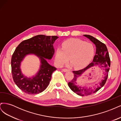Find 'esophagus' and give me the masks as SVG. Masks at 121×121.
Returning a JSON list of instances; mask_svg holds the SVG:
<instances>
[{
    "mask_svg": "<svg viewBox=\"0 0 121 121\" xmlns=\"http://www.w3.org/2000/svg\"><path fill=\"white\" fill-rule=\"evenodd\" d=\"M62 71H63V72H67V71H69V69H62Z\"/></svg>",
    "mask_w": 121,
    "mask_h": 121,
    "instance_id": "esophagus-1",
    "label": "esophagus"
}]
</instances>
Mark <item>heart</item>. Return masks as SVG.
Segmentation results:
<instances>
[{
  "instance_id": "obj_1",
  "label": "heart",
  "mask_w": 121,
  "mask_h": 121,
  "mask_svg": "<svg viewBox=\"0 0 121 121\" xmlns=\"http://www.w3.org/2000/svg\"><path fill=\"white\" fill-rule=\"evenodd\" d=\"M94 48L92 44L78 39H70L64 41L61 47L56 50L55 61L61 67L69 60L72 66L82 68L88 64L93 56Z\"/></svg>"
}]
</instances>
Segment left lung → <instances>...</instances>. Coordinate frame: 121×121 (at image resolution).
I'll return each instance as SVG.
<instances>
[{
	"label": "left lung",
	"mask_w": 121,
	"mask_h": 121,
	"mask_svg": "<svg viewBox=\"0 0 121 121\" xmlns=\"http://www.w3.org/2000/svg\"><path fill=\"white\" fill-rule=\"evenodd\" d=\"M86 37L89 39L96 46V53L93 60L85 68L78 71H73L74 76L71 81L68 83V85L70 89L80 96H87L96 92L101 87H103L107 81L109 67L111 65V60L107 47L104 43L99 40L95 38L93 36L89 35H84ZM98 65L104 69V76L102 80L97 84L92 87H78L76 85V81L77 78H79L87 69L94 65Z\"/></svg>",
	"instance_id": "left-lung-1"
}]
</instances>
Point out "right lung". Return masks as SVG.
Instances as JSON below:
<instances>
[{"label":"right lung","mask_w":121,"mask_h":121,"mask_svg":"<svg viewBox=\"0 0 121 121\" xmlns=\"http://www.w3.org/2000/svg\"><path fill=\"white\" fill-rule=\"evenodd\" d=\"M58 38L56 36L38 35L22 41L14 50L11 60L13 78L17 86L25 93L38 94L48 86L52 75L56 68L49 65L46 59L52 58L54 53L53 44ZM30 54L36 55L41 61L39 72L31 78L23 75L20 69L21 61Z\"/></svg>","instance_id":"add662e5"}]
</instances>
